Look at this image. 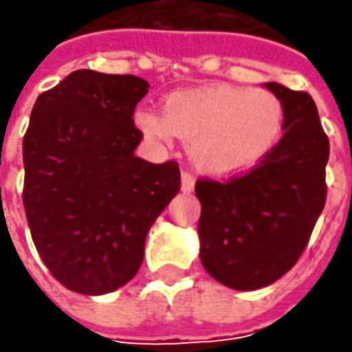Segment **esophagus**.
<instances>
[{"mask_svg":"<svg viewBox=\"0 0 352 352\" xmlns=\"http://www.w3.org/2000/svg\"><path fill=\"white\" fill-rule=\"evenodd\" d=\"M194 184H196L194 176H192L190 172H186V170H184L182 172V192L184 194H190V192H194Z\"/></svg>","mask_w":352,"mask_h":352,"instance_id":"esophagus-1","label":"esophagus"}]
</instances>
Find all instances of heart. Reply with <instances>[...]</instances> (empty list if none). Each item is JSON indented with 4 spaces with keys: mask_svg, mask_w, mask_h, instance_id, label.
<instances>
[{
    "mask_svg": "<svg viewBox=\"0 0 352 352\" xmlns=\"http://www.w3.org/2000/svg\"><path fill=\"white\" fill-rule=\"evenodd\" d=\"M284 119V102L268 89L211 86L174 91L162 103V116L137 111L135 123L156 141L176 135L188 142L197 170L233 176L274 151Z\"/></svg>",
    "mask_w": 352,
    "mask_h": 352,
    "instance_id": "b5f03b06",
    "label": "heart"
}]
</instances>
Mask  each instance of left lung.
Returning a JSON list of instances; mask_svg holds the SVG:
<instances>
[{"instance_id":"1","label":"left lung","mask_w":352,"mask_h":352,"mask_svg":"<svg viewBox=\"0 0 352 352\" xmlns=\"http://www.w3.org/2000/svg\"><path fill=\"white\" fill-rule=\"evenodd\" d=\"M284 102V135L274 151L227 182L199 178V258L217 282L258 290L282 278L307 247L325 208L329 139L307 91L264 84Z\"/></svg>"}]
</instances>
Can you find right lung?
Listing matches in <instances>:
<instances>
[{
	"mask_svg": "<svg viewBox=\"0 0 352 352\" xmlns=\"http://www.w3.org/2000/svg\"><path fill=\"white\" fill-rule=\"evenodd\" d=\"M148 82L76 70L43 91L23 137V206L33 243L68 290L102 296L139 272L144 239L180 192L178 162L139 156L133 113Z\"/></svg>",
	"mask_w": 352,
	"mask_h": 352,
	"instance_id": "add662e5",
	"label": "right lung"
}]
</instances>
